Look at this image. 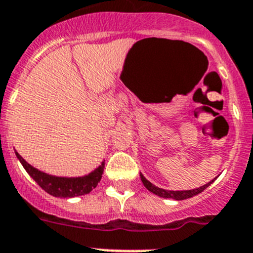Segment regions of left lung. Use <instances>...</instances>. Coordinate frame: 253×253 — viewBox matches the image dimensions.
I'll use <instances>...</instances> for the list:
<instances>
[{
    "instance_id": "left-lung-1",
    "label": "left lung",
    "mask_w": 253,
    "mask_h": 253,
    "mask_svg": "<svg viewBox=\"0 0 253 253\" xmlns=\"http://www.w3.org/2000/svg\"><path fill=\"white\" fill-rule=\"evenodd\" d=\"M141 176V181H142L143 186H145L146 188H147L150 192L155 193V195L160 196V197H164V198H172V200H176V201H181V200H186V198H191L193 197V196L198 195V193H201L202 191L206 190L207 187H209L210 185H211L212 182H213L214 180L210 181L209 183H206V185L201 186V187L198 188H195V190H187V191H169V190H164V188H160L157 187V186H155L153 183H151L150 181L146 180V177L143 176L142 173H140Z\"/></svg>"
}]
</instances>
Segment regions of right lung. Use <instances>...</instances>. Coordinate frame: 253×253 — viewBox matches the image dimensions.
Returning <instances> with one entry per match:
<instances>
[{"label":"right lung","mask_w":253,"mask_h":253,"mask_svg":"<svg viewBox=\"0 0 253 253\" xmlns=\"http://www.w3.org/2000/svg\"><path fill=\"white\" fill-rule=\"evenodd\" d=\"M17 159L20 160L21 165L23 169L27 171L42 190L46 191L49 195L55 196V197H63V198H71L77 197V196L87 195L91 192L98 182L102 178L103 169H105V162L100 165L96 169L88 174H84L81 177H58L52 176V174L44 173V172L40 171V169H35L34 166H31L30 164L25 161L20 156V153L16 152Z\"/></svg>","instance_id":"add662e5"}]
</instances>
